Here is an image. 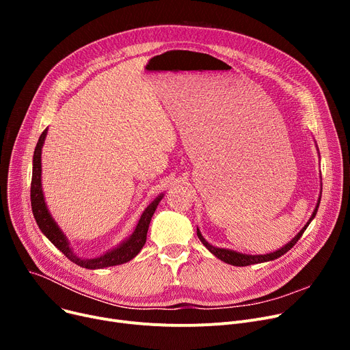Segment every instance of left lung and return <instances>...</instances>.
Here are the masks:
<instances>
[{
  "label": "left lung",
  "instance_id": "obj_1",
  "mask_svg": "<svg viewBox=\"0 0 350 350\" xmlns=\"http://www.w3.org/2000/svg\"><path fill=\"white\" fill-rule=\"evenodd\" d=\"M319 203H321V197H319V200H318V204H317V207H315V210H314V214H312L310 219H309V221L306 223V226L298 232V235H297L295 238H293V240H292L291 243H288V244H286L285 247H282L281 250L275 251V252H271V254H267V255H245V254H240V252L224 250V248H217V247L210 245V244L204 240L203 235H201V232L198 231V228H197V235H198V238H200V241L206 245V248H207L211 254H214V255L217 256V258H219V260L227 262V264H231V265H235V267H247V265H252V264H260V262L272 261V260H275V258H280L281 255H284L285 252H288L293 245H295V244L298 243L301 235H302L304 231L308 228L309 223H310L312 219H314V217L317 215Z\"/></svg>",
  "mask_w": 350,
  "mask_h": 350
}]
</instances>
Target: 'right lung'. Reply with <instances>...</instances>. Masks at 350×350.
Returning a JSON list of instances; mask_svg holds the SVG:
<instances>
[{"instance_id":"add662e5","label":"right lung","mask_w":350,"mask_h":350,"mask_svg":"<svg viewBox=\"0 0 350 350\" xmlns=\"http://www.w3.org/2000/svg\"><path fill=\"white\" fill-rule=\"evenodd\" d=\"M46 137V129L40 136L38 143H36L35 152H33V164H32V181H31V206H32V213L35 217V221L38 224L40 230L46 235L48 240L57 247L62 254L66 256L68 260L72 262H75L77 265L88 269H98V268H106V267H113V265H120L127 261H131L132 258L140 252L146 243V237H147V230H149L150 219L159 206V201L161 200L163 196L157 197L153 203L144 210L142 214L139 223L136 226L135 232L131 235L129 240H126L123 244H120L118 248L113 251H110L99 258L94 260H83L77 256L72 252L69 248V243L66 240V237L64 232L59 230L57 223L53 221V218L48 213L44 194H42V185H41V150H42V144Z\"/></svg>"}]
</instances>
